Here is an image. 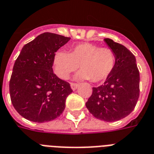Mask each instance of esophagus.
I'll return each mask as SVG.
<instances>
[{"mask_svg": "<svg viewBox=\"0 0 154 154\" xmlns=\"http://www.w3.org/2000/svg\"><path fill=\"white\" fill-rule=\"evenodd\" d=\"M70 86H71V88H72V89L74 91V90L77 89V87L79 86V85H78V84H76V83H71Z\"/></svg>", "mask_w": 154, "mask_h": 154, "instance_id": "esophagus-1", "label": "esophagus"}]
</instances>
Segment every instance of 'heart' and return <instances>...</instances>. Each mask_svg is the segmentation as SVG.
<instances>
[{
	"mask_svg": "<svg viewBox=\"0 0 154 154\" xmlns=\"http://www.w3.org/2000/svg\"><path fill=\"white\" fill-rule=\"evenodd\" d=\"M116 62V54L111 49L83 42L71 47L69 53L63 50L57 51L54 55L53 66L60 78L66 79L79 66L81 70L76 75L77 79H91L92 82L99 83L109 77Z\"/></svg>",
	"mask_w": 154,
	"mask_h": 154,
	"instance_id": "heart-1",
	"label": "heart"
}]
</instances>
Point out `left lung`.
Segmentation results:
<instances>
[{
  "mask_svg": "<svg viewBox=\"0 0 154 154\" xmlns=\"http://www.w3.org/2000/svg\"><path fill=\"white\" fill-rule=\"evenodd\" d=\"M116 54V66L104 83L92 88L86 107L92 116L105 122L120 120L132 112L139 97V71L136 58L124 46L103 39Z\"/></svg>",
  "mask_w": 154,
  "mask_h": 154,
  "instance_id": "8db88e82",
  "label": "left lung"
}]
</instances>
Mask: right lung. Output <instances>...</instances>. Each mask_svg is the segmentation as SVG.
<instances>
[{
	"mask_svg": "<svg viewBox=\"0 0 154 154\" xmlns=\"http://www.w3.org/2000/svg\"><path fill=\"white\" fill-rule=\"evenodd\" d=\"M70 38L45 32L23 46L15 62L9 82L13 107L35 122L54 120L63 112L73 92L68 82L53 72L54 54Z\"/></svg>",
	"mask_w": 154,
	"mask_h": 154,
	"instance_id": "right-lung-1",
	"label": "right lung"
}]
</instances>
